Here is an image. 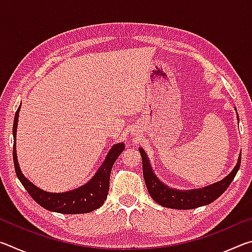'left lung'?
<instances>
[{"mask_svg":"<svg viewBox=\"0 0 252 252\" xmlns=\"http://www.w3.org/2000/svg\"><path fill=\"white\" fill-rule=\"evenodd\" d=\"M234 110H236V108H234ZM237 118L239 120L238 113ZM139 151L142 158L143 178L144 181H146L149 194L151 195V198L157 203L161 204L162 207L179 209V210L194 209L201 206H206V204L215 201L217 198H219L227 190L230 183L232 182L239 168H240L241 162V155H239L236 167L222 180L212 183L210 186L200 188V189L179 190L170 188L169 186L160 181V179L157 177V174L153 171L146 151L142 148H139Z\"/></svg>","mask_w":252,"mask_h":252,"instance_id":"left-lung-1","label":"left lung"}]
</instances>
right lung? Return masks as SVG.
<instances>
[{
    "mask_svg": "<svg viewBox=\"0 0 252 252\" xmlns=\"http://www.w3.org/2000/svg\"><path fill=\"white\" fill-rule=\"evenodd\" d=\"M21 104L16 111L13 123V161L16 176L22 183L29 194L49 211L64 213V215H75V213H88L100 208L108 197L110 186V173L114 162L125 150V143H116L110 149L103 163L100 165L94 176L85 185L66 192H48L40 189L24 176L21 171L18 155H16V129H18L19 113Z\"/></svg>",
    "mask_w": 252,
    "mask_h": 252,
    "instance_id": "1",
    "label": "right lung"
}]
</instances>
